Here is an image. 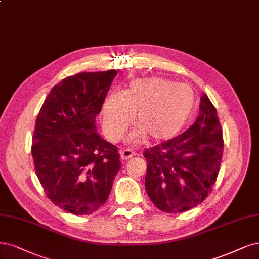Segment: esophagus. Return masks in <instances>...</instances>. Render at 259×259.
Masks as SVG:
<instances>
[{
  "label": "esophagus",
  "instance_id": "34e87169",
  "mask_svg": "<svg viewBox=\"0 0 259 259\" xmlns=\"http://www.w3.org/2000/svg\"><path fill=\"white\" fill-rule=\"evenodd\" d=\"M120 154H121L122 159H124V160H127V159L132 158L134 155H135V152H134L133 150L126 149V150H122V151H120Z\"/></svg>",
  "mask_w": 259,
  "mask_h": 259
}]
</instances>
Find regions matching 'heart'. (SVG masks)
<instances>
[{"mask_svg": "<svg viewBox=\"0 0 259 259\" xmlns=\"http://www.w3.org/2000/svg\"><path fill=\"white\" fill-rule=\"evenodd\" d=\"M195 108V94L186 84L163 78L133 81L123 94L112 93L103 105V130L111 141L122 138L135 115L138 127L133 141L148 137L151 141L171 138L190 119Z\"/></svg>", "mask_w": 259, "mask_h": 259, "instance_id": "b5f03b06", "label": "heart"}]
</instances>
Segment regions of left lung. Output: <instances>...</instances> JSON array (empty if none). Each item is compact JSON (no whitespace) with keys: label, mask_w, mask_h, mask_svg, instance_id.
I'll use <instances>...</instances> for the list:
<instances>
[{"label":"left lung","mask_w":259,"mask_h":259,"mask_svg":"<svg viewBox=\"0 0 259 259\" xmlns=\"http://www.w3.org/2000/svg\"><path fill=\"white\" fill-rule=\"evenodd\" d=\"M199 115L181 135L145 150V186L150 199L166 213L197 207L212 192L222 163L224 139L215 107L206 93Z\"/></svg>","instance_id":"left-lung-1"}]
</instances>
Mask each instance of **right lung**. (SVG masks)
<instances>
[{
	"instance_id": "obj_1",
	"label": "right lung",
	"mask_w": 259,
	"mask_h": 259,
	"mask_svg": "<svg viewBox=\"0 0 259 259\" xmlns=\"http://www.w3.org/2000/svg\"><path fill=\"white\" fill-rule=\"evenodd\" d=\"M117 73L66 77L51 89L35 122V172L52 203L75 215L103 206L121 168L118 147L101 138L95 126Z\"/></svg>"
}]
</instances>
